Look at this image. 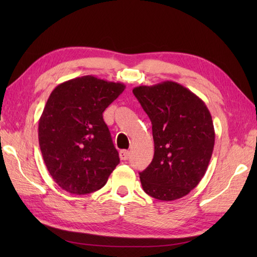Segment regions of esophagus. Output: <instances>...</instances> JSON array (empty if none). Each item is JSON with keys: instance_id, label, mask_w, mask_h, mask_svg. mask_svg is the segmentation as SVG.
Listing matches in <instances>:
<instances>
[{"instance_id": "esophagus-1", "label": "esophagus", "mask_w": 257, "mask_h": 257, "mask_svg": "<svg viewBox=\"0 0 257 257\" xmlns=\"http://www.w3.org/2000/svg\"><path fill=\"white\" fill-rule=\"evenodd\" d=\"M129 156H130V152L128 150H121L119 152V157L121 160H128Z\"/></svg>"}]
</instances>
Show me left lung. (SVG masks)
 I'll use <instances>...</instances> for the list:
<instances>
[{
    "label": "left lung",
    "mask_w": 257,
    "mask_h": 257,
    "mask_svg": "<svg viewBox=\"0 0 257 257\" xmlns=\"http://www.w3.org/2000/svg\"><path fill=\"white\" fill-rule=\"evenodd\" d=\"M152 123L155 155L139 173L145 192L161 201L190 193L204 177L214 148V127L203 100L174 81L133 90Z\"/></svg>",
    "instance_id": "8db88e82"
}]
</instances>
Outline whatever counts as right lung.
<instances>
[{"label": "right lung", "mask_w": 257, "mask_h": 257, "mask_svg": "<svg viewBox=\"0 0 257 257\" xmlns=\"http://www.w3.org/2000/svg\"><path fill=\"white\" fill-rule=\"evenodd\" d=\"M121 83L83 76L59 84L38 122V143L48 172L72 194L101 189L119 163L102 112L124 90Z\"/></svg>", "instance_id": "add662e5"}]
</instances>
